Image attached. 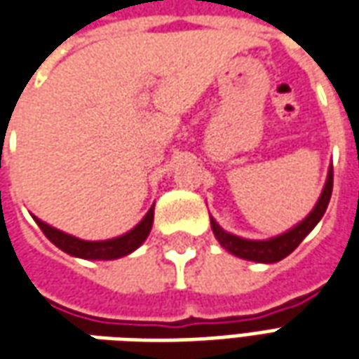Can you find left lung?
Here are the masks:
<instances>
[{"mask_svg":"<svg viewBox=\"0 0 359 359\" xmlns=\"http://www.w3.org/2000/svg\"><path fill=\"white\" fill-rule=\"evenodd\" d=\"M331 194L332 167L329 169V177H327V182H325L323 192H321V198H319L313 211L302 221L300 225L294 226L292 231L280 234V236H275L271 241H246V238H241V236L229 234L213 219H211V229H213V234L217 236L219 244L234 256L242 257V259H250V262H259V264H275V262H280L283 257H286L290 252L298 248V244L311 233V229L319 223V219L323 217V213L327 211Z\"/></svg>","mask_w":359,"mask_h":359,"instance_id":"obj_1","label":"left lung"}]
</instances>
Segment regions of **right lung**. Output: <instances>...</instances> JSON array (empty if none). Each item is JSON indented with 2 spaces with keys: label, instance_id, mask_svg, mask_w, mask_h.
<instances>
[{
  "label": "right lung",
  "instance_id": "1",
  "mask_svg": "<svg viewBox=\"0 0 359 359\" xmlns=\"http://www.w3.org/2000/svg\"><path fill=\"white\" fill-rule=\"evenodd\" d=\"M34 221L42 229V233L48 236V241L53 242L59 250H63L71 256L84 257V259H117V257H123L134 252L142 242L148 238L149 231H151V223H154V208L146 213V217L142 219L130 233L123 234L118 238H113V241L102 242L81 241V238H74L71 234L61 233L57 229L46 225L38 217H34Z\"/></svg>",
  "mask_w": 359,
  "mask_h": 359
}]
</instances>
